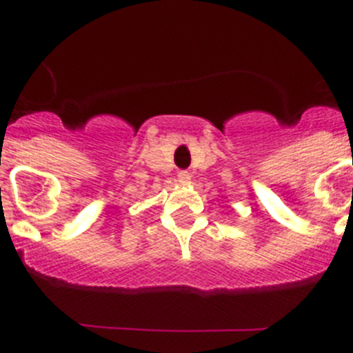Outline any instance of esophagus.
<instances>
[{
    "label": "esophagus",
    "mask_w": 353,
    "mask_h": 353,
    "mask_svg": "<svg viewBox=\"0 0 353 353\" xmlns=\"http://www.w3.org/2000/svg\"><path fill=\"white\" fill-rule=\"evenodd\" d=\"M176 176H179V182H182V183L191 182V173H189V171H179V174H176Z\"/></svg>",
    "instance_id": "34e87169"
}]
</instances>
